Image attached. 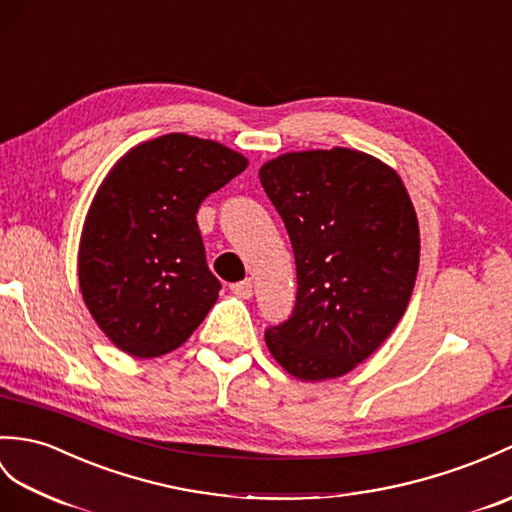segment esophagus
<instances>
[{"label":"esophagus","mask_w":512,"mask_h":512,"mask_svg":"<svg viewBox=\"0 0 512 512\" xmlns=\"http://www.w3.org/2000/svg\"><path fill=\"white\" fill-rule=\"evenodd\" d=\"M233 294L240 296V299H251L253 296V281L251 279H244V281H237L231 285Z\"/></svg>","instance_id":"esophagus-1"}]
</instances>
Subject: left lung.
Listing matches in <instances>:
<instances>
[{"instance_id":"obj_1","label":"left lung","mask_w":512,"mask_h":512,"mask_svg":"<svg viewBox=\"0 0 512 512\" xmlns=\"http://www.w3.org/2000/svg\"><path fill=\"white\" fill-rule=\"evenodd\" d=\"M259 181L288 229L296 305L266 344L303 382L334 379L377 351L410 303L419 220L399 174L349 148L288 152Z\"/></svg>"}]
</instances>
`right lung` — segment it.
Listing matches in <instances>:
<instances>
[{
  "label": "right lung",
  "mask_w": 512,
  "mask_h": 512,
  "mask_svg": "<svg viewBox=\"0 0 512 512\" xmlns=\"http://www.w3.org/2000/svg\"><path fill=\"white\" fill-rule=\"evenodd\" d=\"M211 139L170 133L128 150L95 194L78 281L95 323L133 358L181 347L218 301L198 231L200 202L246 170Z\"/></svg>",
  "instance_id": "obj_1"
}]
</instances>
